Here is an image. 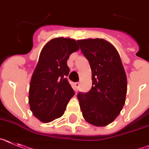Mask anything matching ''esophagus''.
Wrapping results in <instances>:
<instances>
[{
  "instance_id": "34e87169",
  "label": "esophagus",
  "mask_w": 149,
  "mask_h": 149,
  "mask_svg": "<svg viewBox=\"0 0 149 149\" xmlns=\"http://www.w3.org/2000/svg\"><path fill=\"white\" fill-rule=\"evenodd\" d=\"M74 86H75V88H76V90L78 91L79 87V82H76V83H74Z\"/></svg>"
}]
</instances>
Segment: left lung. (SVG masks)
I'll return each instance as SVG.
<instances>
[{
  "label": "left lung",
  "instance_id": "left-lung-1",
  "mask_svg": "<svg viewBox=\"0 0 149 149\" xmlns=\"http://www.w3.org/2000/svg\"><path fill=\"white\" fill-rule=\"evenodd\" d=\"M88 60L92 88L77 95L85 120L96 127H105L116 119L126 100L127 81L119 53L104 39L77 40Z\"/></svg>",
  "mask_w": 149,
  "mask_h": 149
}]
</instances>
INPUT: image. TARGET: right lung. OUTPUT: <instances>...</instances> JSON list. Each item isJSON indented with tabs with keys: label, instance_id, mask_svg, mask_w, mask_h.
<instances>
[{
	"label": "right lung",
	"instance_id": "obj_1",
	"mask_svg": "<svg viewBox=\"0 0 149 149\" xmlns=\"http://www.w3.org/2000/svg\"><path fill=\"white\" fill-rule=\"evenodd\" d=\"M79 49L76 40L56 37L43 46L30 82L29 102L32 113L41 122L61 117L74 91L67 81L70 55Z\"/></svg>",
	"mask_w": 149,
	"mask_h": 149
}]
</instances>
